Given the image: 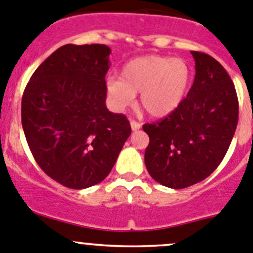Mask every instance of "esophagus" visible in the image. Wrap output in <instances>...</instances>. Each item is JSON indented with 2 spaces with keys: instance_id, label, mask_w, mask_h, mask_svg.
<instances>
[{
  "instance_id": "obj_1",
  "label": "esophagus",
  "mask_w": 253,
  "mask_h": 253,
  "mask_svg": "<svg viewBox=\"0 0 253 253\" xmlns=\"http://www.w3.org/2000/svg\"><path fill=\"white\" fill-rule=\"evenodd\" d=\"M129 124H131L132 131H137V129H139L142 127V124H139V122L134 121V120H131V121H129Z\"/></svg>"
}]
</instances>
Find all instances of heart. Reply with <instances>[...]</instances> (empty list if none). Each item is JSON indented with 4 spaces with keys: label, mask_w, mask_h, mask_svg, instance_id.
I'll return each mask as SVG.
<instances>
[{
    "label": "heart",
    "mask_w": 253,
    "mask_h": 253,
    "mask_svg": "<svg viewBox=\"0 0 253 253\" xmlns=\"http://www.w3.org/2000/svg\"><path fill=\"white\" fill-rule=\"evenodd\" d=\"M192 71L183 58L147 55L129 60L119 77L106 79L112 106L125 110L139 93V105L150 116L164 117L178 108L190 88Z\"/></svg>",
    "instance_id": "heart-1"
}]
</instances>
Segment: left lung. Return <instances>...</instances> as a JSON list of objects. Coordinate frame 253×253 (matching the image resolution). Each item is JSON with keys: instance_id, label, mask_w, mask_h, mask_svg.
Returning <instances> with one entry per match:
<instances>
[{"instance_id": "left-lung-1", "label": "left lung", "mask_w": 253, "mask_h": 253, "mask_svg": "<svg viewBox=\"0 0 253 253\" xmlns=\"http://www.w3.org/2000/svg\"><path fill=\"white\" fill-rule=\"evenodd\" d=\"M195 82L175 111L145 124L149 136L144 163L157 182L185 188L218 168L229 149L239 120V103L225 68L207 53L191 51Z\"/></svg>"}]
</instances>
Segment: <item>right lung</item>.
<instances>
[{"instance_id": "add662e5", "label": "right lung", "mask_w": 253, "mask_h": 253, "mask_svg": "<svg viewBox=\"0 0 253 253\" xmlns=\"http://www.w3.org/2000/svg\"><path fill=\"white\" fill-rule=\"evenodd\" d=\"M106 45H63L37 68L22 99V126L38 165L61 185L101 182L131 134L128 120L106 108Z\"/></svg>"}]
</instances>
